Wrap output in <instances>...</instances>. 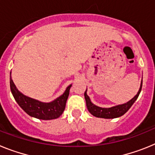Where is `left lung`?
<instances>
[{
	"instance_id": "1",
	"label": "left lung",
	"mask_w": 155,
	"mask_h": 155,
	"mask_svg": "<svg viewBox=\"0 0 155 155\" xmlns=\"http://www.w3.org/2000/svg\"><path fill=\"white\" fill-rule=\"evenodd\" d=\"M141 88L142 81L141 83H140V89L138 91L137 94L132 99H130L129 102H126V103L115 105V106H113V107L110 108H102L93 104L91 102V99H90L89 96L87 94V89H86L85 92H84V98H85L87 110L89 111V113L91 115H93L95 117H98V118L114 119L117 118V117H120V116H122L123 115H124L127 113V111L130 109V108L132 106L133 104L135 102V101L137 99L141 91Z\"/></svg>"
}]
</instances>
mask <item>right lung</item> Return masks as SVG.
I'll return each mask as SVG.
<instances>
[{
	"label": "right lung",
	"instance_id": "obj_1",
	"mask_svg": "<svg viewBox=\"0 0 155 155\" xmlns=\"http://www.w3.org/2000/svg\"><path fill=\"white\" fill-rule=\"evenodd\" d=\"M71 86L72 84L68 86L63 94L52 102H42L26 96L19 91L12 79V72L10 73L11 91L15 101L27 114L39 120H54L62 115L65 109L66 102L69 96Z\"/></svg>",
	"mask_w": 155,
	"mask_h": 155
}]
</instances>
